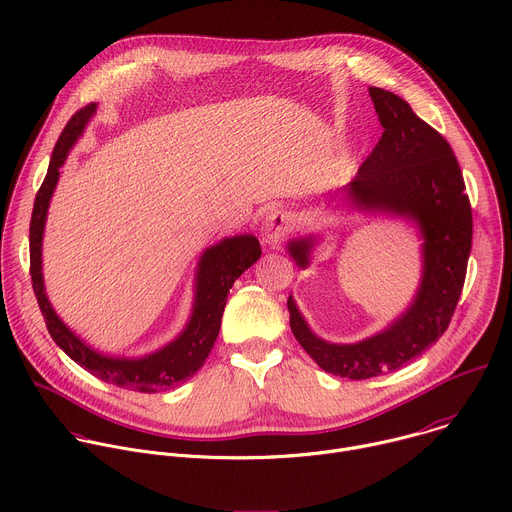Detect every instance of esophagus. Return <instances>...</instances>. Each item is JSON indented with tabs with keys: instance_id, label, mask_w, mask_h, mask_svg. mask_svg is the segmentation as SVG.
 Returning a JSON list of instances; mask_svg holds the SVG:
<instances>
[{
	"instance_id": "34e87169",
	"label": "esophagus",
	"mask_w": 512,
	"mask_h": 512,
	"mask_svg": "<svg viewBox=\"0 0 512 512\" xmlns=\"http://www.w3.org/2000/svg\"><path fill=\"white\" fill-rule=\"evenodd\" d=\"M291 215L285 211H271L263 221V241L269 245L281 243L291 231Z\"/></svg>"
}]
</instances>
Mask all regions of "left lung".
Masks as SVG:
<instances>
[{"mask_svg":"<svg viewBox=\"0 0 512 512\" xmlns=\"http://www.w3.org/2000/svg\"><path fill=\"white\" fill-rule=\"evenodd\" d=\"M384 126L348 191L358 207L418 221L424 241V277L412 307L386 331L352 346L315 337L287 299L289 325L299 346L333 376L366 380L402 368L448 329L458 305L472 247V209L460 164L446 138L418 118L410 104L370 86ZM311 239L289 243L297 265H307Z\"/></svg>","mask_w":512,"mask_h":512,"instance_id":"left-lung-1","label":"left lung"}]
</instances>
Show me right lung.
Returning a JSON list of instances; mask_svg holds the SVG:
<instances>
[{
    "mask_svg": "<svg viewBox=\"0 0 512 512\" xmlns=\"http://www.w3.org/2000/svg\"><path fill=\"white\" fill-rule=\"evenodd\" d=\"M96 104H88L80 108L64 126L48 166V175L36 195L32 221H30V275L32 287L44 315L46 327L54 342L84 370L94 374L96 378L110 382L118 388L154 394L168 388H175L183 380L195 376V372L209 358L215 339L221 329V317L225 311L229 289L235 279L243 275L259 257L261 247L253 235L225 239L219 245L207 249L201 257L199 265V283H197V299L195 311L187 329L156 354H150L140 360H120L106 358L84 346L80 339L58 319L54 313L42 281V233L46 223V213L50 205V197L56 189L60 166L66 160L70 146L82 134L88 118L94 114Z\"/></svg>",
    "mask_w": 512,
    "mask_h": 512,
    "instance_id": "1",
    "label": "right lung"
}]
</instances>
